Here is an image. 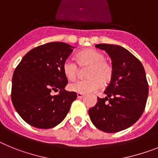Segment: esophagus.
<instances>
[{
	"instance_id": "1",
	"label": "esophagus",
	"mask_w": 158,
	"mask_h": 158,
	"mask_svg": "<svg viewBox=\"0 0 158 158\" xmlns=\"http://www.w3.org/2000/svg\"><path fill=\"white\" fill-rule=\"evenodd\" d=\"M77 97L78 98H82L83 97H84V94H81V93H77Z\"/></svg>"
}]
</instances>
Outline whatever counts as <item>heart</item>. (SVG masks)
Returning a JSON list of instances; mask_svg holds the SVG:
<instances>
[{
	"label": "heart",
	"mask_w": 158,
	"mask_h": 158,
	"mask_svg": "<svg viewBox=\"0 0 158 158\" xmlns=\"http://www.w3.org/2000/svg\"><path fill=\"white\" fill-rule=\"evenodd\" d=\"M76 62L79 67L88 66L85 72L87 79L70 83L68 89L71 91L87 94L99 88L101 83L106 84L111 80L113 68L99 51L93 48L82 51L76 55ZM63 71L67 79L74 80L77 75L78 66L72 60H66L63 64Z\"/></svg>",
	"instance_id": "obj_1"
}]
</instances>
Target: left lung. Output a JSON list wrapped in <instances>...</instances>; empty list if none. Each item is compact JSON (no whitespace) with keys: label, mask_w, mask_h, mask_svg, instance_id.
<instances>
[{"label":"left lung","mask_w":158,"mask_h":158,"mask_svg":"<svg viewBox=\"0 0 158 158\" xmlns=\"http://www.w3.org/2000/svg\"><path fill=\"white\" fill-rule=\"evenodd\" d=\"M96 48L110 56L113 76L104 90L105 98L98 102L88 113L93 124L106 133H116L131 127L145 110L149 94L145 69L140 60L118 45L99 44Z\"/></svg>","instance_id":"left-lung-1"}]
</instances>
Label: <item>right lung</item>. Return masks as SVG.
Instances as JSON below:
<instances>
[{
	"label": "right lung",
	"mask_w": 158,
	"mask_h": 158,
	"mask_svg": "<svg viewBox=\"0 0 158 158\" xmlns=\"http://www.w3.org/2000/svg\"><path fill=\"white\" fill-rule=\"evenodd\" d=\"M72 52L68 44H45L29 51L16 68L11 98L17 113L28 124L50 129L68 114L77 94L64 89L68 81L63 64ZM57 91L59 94L53 96Z\"/></svg>",
	"instance_id": "right-lung-1"
}]
</instances>
